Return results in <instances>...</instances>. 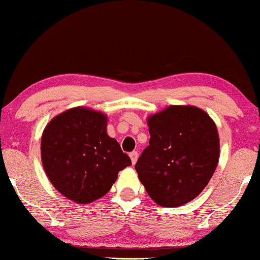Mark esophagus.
<instances>
[{
    "mask_svg": "<svg viewBox=\"0 0 260 260\" xmlns=\"http://www.w3.org/2000/svg\"><path fill=\"white\" fill-rule=\"evenodd\" d=\"M138 156H139V154L137 153V151H132V153L129 154V157H131V160H132L133 165L137 162V160H138Z\"/></svg>",
    "mask_w": 260,
    "mask_h": 260,
    "instance_id": "34e87169",
    "label": "esophagus"
}]
</instances>
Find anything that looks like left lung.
<instances>
[{"label": "left lung", "instance_id": "8db88e82", "mask_svg": "<svg viewBox=\"0 0 260 260\" xmlns=\"http://www.w3.org/2000/svg\"><path fill=\"white\" fill-rule=\"evenodd\" d=\"M149 139L136 164L138 177L156 204L180 207L202 193L219 162L215 122L204 110L171 105L148 117Z\"/></svg>", "mask_w": 260, "mask_h": 260}]
</instances>
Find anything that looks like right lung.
Returning <instances> with one entry per match:
<instances>
[{"instance_id": "right-lung-1", "label": "right lung", "mask_w": 260, "mask_h": 260, "mask_svg": "<svg viewBox=\"0 0 260 260\" xmlns=\"http://www.w3.org/2000/svg\"><path fill=\"white\" fill-rule=\"evenodd\" d=\"M107 116L73 107L55 116L41 136V162L52 186L70 201L88 204L111 189L118 172L132 165L106 131Z\"/></svg>"}]
</instances>
